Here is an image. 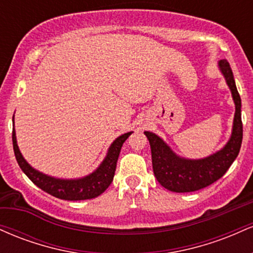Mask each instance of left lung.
Segmentation results:
<instances>
[{
    "label": "left lung",
    "instance_id": "obj_1",
    "mask_svg": "<svg viewBox=\"0 0 253 253\" xmlns=\"http://www.w3.org/2000/svg\"><path fill=\"white\" fill-rule=\"evenodd\" d=\"M219 66L236 103V114H234L231 139L221 151L199 161L182 159L177 157L159 136L151 132H145V135L150 141L153 173L157 181L168 190L175 193H190V191L203 189L221 178L239 155L243 141L242 109H240L242 100L237 90L229 63L226 59H222L219 62Z\"/></svg>",
    "mask_w": 253,
    "mask_h": 253
}]
</instances>
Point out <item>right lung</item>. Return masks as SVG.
I'll list each match as a JSON object with an SVG mask.
<instances>
[{"instance_id":"right-lung-1","label":"right lung","mask_w":253,"mask_h":253,"mask_svg":"<svg viewBox=\"0 0 253 253\" xmlns=\"http://www.w3.org/2000/svg\"><path fill=\"white\" fill-rule=\"evenodd\" d=\"M132 132L125 133L119 136L109 147L108 155L106 159L100 165V168L91 175L80 179H59L53 177L46 176L39 171L34 170L24 157L20 153L19 147L16 144L15 130L13 129V147L17 164L21 170L26 173V176L31 179L37 187L48 193L50 195L57 197V199L68 200V201H80V200H89L97 197L109 187L114 178L115 169H117V162L120 155L121 147Z\"/></svg>"}]
</instances>
